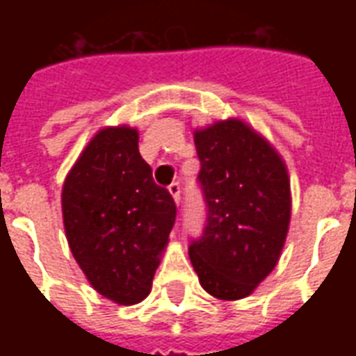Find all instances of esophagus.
I'll list each match as a JSON object with an SVG mask.
<instances>
[{"instance_id": "1", "label": "esophagus", "mask_w": 356, "mask_h": 356, "mask_svg": "<svg viewBox=\"0 0 356 356\" xmlns=\"http://www.w3.org/2000/svg\"><path fill=\"white\" fill-rule=\"evenodd\" d=\"M168 191H170V194L173 196V200L179 204V200H181V185H179L177 181H175V183H171V185L168 186Z\"/></svg>"}]
</instances>
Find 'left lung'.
Listing matches in <instances>:
<instances>
[{"mask_svg":"<svg viewBox=\"0 0 356 356\" xmlns=\"http://www.w3.org/2000/svg\"><path fill=\"white\" fill-rule=\"evenodd\" d=\"M206 227L188 255L213 298H248L276 267L291 216L286 163L242 120L194 131Z\"/></svg>","mask_w":356,"mask_h":356,"instance_id":"8db88e82","label":"left lung"}]
</instances>
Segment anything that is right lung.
<instances>
[{
	"label": "right lung",
	"instance_id": "obj_1",
	"mask_svg": "<svg viewBox=\"0 0 356 356\" xmlns=\"http://www.w3.org/2000/svg\"><path fill=\"white\" fill-rule=\"evenodd\" d=\"M177 208L154 183L139 133L104 127L89 140L63 186L68 246L89 284L118 305L147 298Z\"/></svg>",
	"mask_w": 356,
	"mask_h": 356
}]
</instances>
